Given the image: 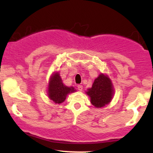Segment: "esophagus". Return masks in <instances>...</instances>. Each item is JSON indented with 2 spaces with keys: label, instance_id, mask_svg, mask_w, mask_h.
Wrapping results in <instances>:
<instances>
[{
  "label": "esophagus",
  "instance_id": "1",
  "mask_svg": "<svg viewBox=\"0 0 153 153\" xmlns=\"http://www.w3.org/2000/svg\"><path fill=\"white\" fill-rule=\"evenodd\" d=\"M78 89L79 91H82L83 89V86L82 85H78Z\"/></svg>",
  "mask_w": 153,
  "mask_h": 153
}]
</instances>
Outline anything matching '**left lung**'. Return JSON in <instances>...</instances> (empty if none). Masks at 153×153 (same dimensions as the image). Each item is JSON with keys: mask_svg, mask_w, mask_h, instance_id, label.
Listing matches in <instances>:
<instances>
[{"mask_svg": "<svg viewBox=\"0 0 153 153\" xmlns=\"http://www.w3.org/2000/svg\"><path fill=\"white\" fill-rule=\"evenodd\" d=\"M86 92L90 98L92 105L101 108L110 102L114 95V89L110 78L101 73Z\"/></svg>", "mask_w": 153, "mask_h": 153, "instance_id": "left-lung-1", "label": "left lung"}]
</instances>
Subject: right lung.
<instances>
[{
    "label": "right lung",
    "instance_id": "obj_1",
    "mask_svg": "<svg viewBox=\"0 0 153 153\" xmlns=\"http://www.w3.org/2000/svg\"><path fill=\"white\" fill-rule=\"evenodd\" d=\"M75 91L73 86H67L63 84L58 72H54L51 76L48 86V96L55 104H61L65 101L68 94Z\"/></svg>",
    "mask_w": 153,
    "mask_h": 153
}]
</instances>
